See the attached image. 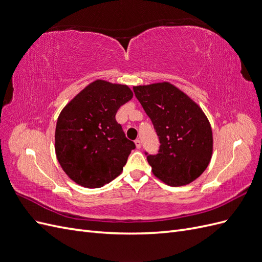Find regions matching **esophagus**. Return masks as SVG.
Returning a JSON list of instances; mask_svg holds the SVG:
<instances>
[{"instance_id":"esophagus-1","label":"esophagus","mask_w":262,"mask_h":262,"mask_svg":"<svg viewBox=\"0 0 262 262\" xmlns=\"http://www.w3.org/2000/svg\"><path fill=\"white\" fill-rule=\"evenodd\" d=\"M134 143H136V146H137L138 148H141V146H142V143H141V141H140L139 139H137L136 141H134Z\"/></svg>"}]
</instances>
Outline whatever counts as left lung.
Masks as SVG:
<instances>
[{
    "mask_svg": "<svg viewBox=\"0 0 262 262\" xmlns=\"http://www.w3.org/2000/svg\"><path fill=\"white\" fill-rule=\"evenodd\" d=\"M160 140L157 154L145 152L154 175L171 187L184 186L208 167L212 129L201 108L169 83L133 87Z\"/></svg>",
    "mask_w": 262,
    "mask_h": 262,
    "instance_id": "8db88e82",
    "label": "left lung"
}]
</instances>
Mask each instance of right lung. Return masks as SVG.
Returning <instances> with one entry per match:
<instances>
[{"label":"right lung","mask_w":262,"mask_h":262,"mask_svg":"<svg viewBox=\"0 0 262 262\" xmlns=\"http://www.w3.org/2000/svg\"><path fill=\"white\" fill-rule=\"evenodd\" d=\"M132 96L126 85L97 80L61 112L55 126V153L76 184L99 188L121 173L136 144L125 138L116 114Z\"/></svg>","instance_id":"add662e5"}]
</instances>
